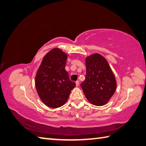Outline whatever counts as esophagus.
Instances as JSON below:
<instances>
[{"mask_svg": "<svg viewBox=\"0 0 146 146\" xmlns=\"http://www.w3.org/2000/svg\"><path fill=\"white\" fill-rule=\"evenodd\" d=\"M76 86H78L79 85H80V81H76Z\"/></svg>", "mask_w": 146, "mask_h": 146, "instance_id": "1", "label": "esophagus"}]
</instances>
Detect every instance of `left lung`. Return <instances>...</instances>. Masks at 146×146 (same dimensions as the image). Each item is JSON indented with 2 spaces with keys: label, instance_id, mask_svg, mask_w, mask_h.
Here are the masks:
<instances>
[{
  "label": "left lung",
  "instance_id": "8db88e82",
  "mask_svg": "<svg viewBox=\"0 0 146 146\" xmlns=\"http://www.w3.org/2000/svg\"><path fill=\"white\" fill-rule=\"evenodd\" d=\"M85 80L81 84L88 101L96 106L108 103L116 90V80L106 59L94 54L86 59Z\"/></svg>",
  "mask_w": 146,
  "mask_h": 146
}]
</instances>
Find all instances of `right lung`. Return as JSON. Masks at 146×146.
Here are the masks:
<instances>
[{
	"mask_svg": "<svg viewBox=\"0 0 146 146\" xmlns=\"http://www.w3.org/2000/svg\"><path fill=\"white\" fill-rule=\"evenodd\" d=\"M67 55L54 48L43 58L35 78L38 96L46 106L58 108L66 103L76 83L65 70Z\"/></svg>",
	"mask_w": 146,
	"mask_h": 146,
	"instance_id": "1",
	"label": "right lung"
}]
</instances>
